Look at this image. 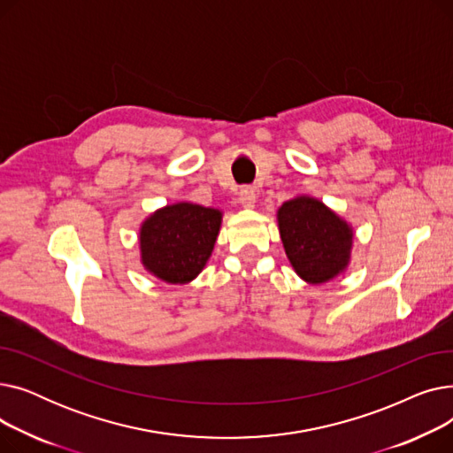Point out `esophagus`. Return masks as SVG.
Returning <instances> with one entry per match:
<instances>
[{
	"label": "esophagus",
	"mask_w": 453,
	"mask_h": 453,
	"mask_svg": "<svg viewBox=\"0 0 453 453\" xmlns=\"http://www.w3.org/2000/svg\"><path fill=\"white\" fill-rule=\"evenodd\" d=\"M239 196H241V203H242L244 207H248V209H251V207L255 205V202H257V193H255V188H253V187H248V185L241 188Z\"/></svg>",
	"instance_id": "esophagus-1"
}]
</instances>
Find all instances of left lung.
<instances>
[{
	"instance_id": "1",
	"label": "left lung",
	"mask_w": 453,
	"mask_h": 453,
	"mask_svg": "<svg viewBox=\"0 0 453 453\" xmlns=\"http://www.w3.org/2000/svg\"><path fill=\"white\" fill-rule=\"evenodd\" d=\"M279 231L292 266L308 282L338 275L349 260L350 227L314 198H296L279 209Z\"/></svg>"
}]
</instances>
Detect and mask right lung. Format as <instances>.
Returning a JSON list of instances; mask_svg holds the SVG:
<instances>
[{
    "label": "right lung",
    "mask_w": 453,
    "mask_h": 453,
    "mask_svg": "<svg viewBox=\"0 0 453 453\" xmlns=\"http://www.w3.org/2000/svg\"><path fill=\"white\" fill-rule=\"evenodd\" d=\"M220 219V211L195 203L159 209L141 227L142 265L166 282L193 280L212 251Z\"/></svg>",
    "instance_id": "add662e5"
}]
</instances>
